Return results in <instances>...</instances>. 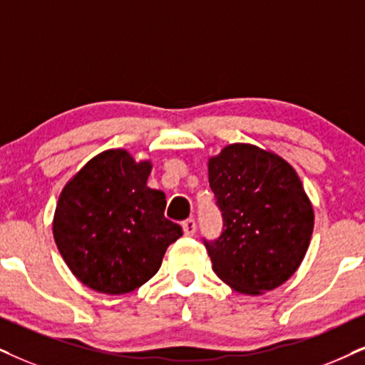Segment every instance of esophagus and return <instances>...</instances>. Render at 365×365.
Segmentation results:
<instances>
[{
    "mask_svg": "<svg viewBox=\"0 0 365 365\" xmlns=\"http://www.w3.org/2000/svg\"><path fill=\"white\" fill-rule=\"evenodd\" d=\"M182 229H183V234H185V236H193V234H195V230H197L195 219H187V220H183V222H182Z\"/></svg>",
    "mask_w": 365,
    "mask_h": 365,
    "instance_id": "esophagus-1",
    "label": "esophagus"
}]
</instances>
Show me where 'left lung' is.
<instances>
[{
  "label": "left lung",
  "instance_id": "obj_1",
  "mask_svg": "<svg viewBox=\"0 0 365 365\" xmlns=\"http://www.w3.org/2000/svg\"><path fill=\"white\" fill-rule=\"evenodd\" d=\"M209 183L224 219L220 237L204 239L214 273L252 297L292 278L315 220L292 165L255 145L234 143L209 160Z\"/></svg>",
  "mask_w": 365,
  "mask_h": 365
}]
</instances>
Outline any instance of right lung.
Wrapping results in <instances>:
<instances>
[{"label":"right lung","instance_id":"add662e5","mask_svg":"<svg viewBox=\"0 0 365 365\" xmlns=\"http://www.w3.org/2000/svg\"><path fill=\"white\" fill-rule=\"evenodd\" d=\"M151 161L108 150L87 161L60 193L53 239L73 276L106 294L135 292L160 269L182 227L167 198L146 185Z\"/></svg>","mask_w":365,"mask_h":365}]
</instances>
